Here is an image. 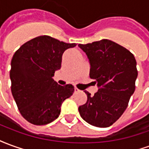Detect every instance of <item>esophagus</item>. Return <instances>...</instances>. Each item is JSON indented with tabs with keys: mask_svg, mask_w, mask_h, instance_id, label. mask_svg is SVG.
Wrapping results in <instances>:
<instances>
[{
	"mask_svg": "<svg viewBox=\"0 0 149 149\" xmlns=\"http://www.w3.org/2000/svg\"><path fill=\"white\" fill-rule=\"evenodd\" d=\"M74 90H75V93H77V92H80V90H79V89H78V88L77 87L74 88Z\"/></svg>",
	"mask_w": 149,
	"mask_h": 149,
	"instance_id": "esophagus-1",
	"label": "esophagus"
}]
</instances>
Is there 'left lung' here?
Wrapping results in <instances>:
<instances>
[{
  "instance_id": "8db88e82",
  "label": "left lung",
  "mask_w": 149,
  "mask_h": 149,
  "mask_svg": "<svg viewBox=\"0 0 149 149\" xmlns=\"http://www.w3.org/2000/svg\"><path fill=\"white\" fill-rule=\"evenodd\" d=\"M90 63L89 76L98 91L79 107L80 115L88 124L106 128L114 124L127 109L136 88L138 72L134 56L125 47L103 39L78 45Z\"/></svg>"
}]
</instances>
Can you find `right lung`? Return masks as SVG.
I'll return each instance as SVG.
<instances>
[{"label": "right lung", "mask_w": 149, "mask_h": 149, "mask_svg": "<svg viewBox=\"0 0 149 149\" xmlns=\"http://www.w3.org/2000/svg\"><path fill=\"white\" fill-rule=\"evenodd\" d=\"M76 46L49 36L29 40L16 51L9 72L13 97L21 116L35 125H47L57 118L63 101L70 97L74 87L53 81L61 68L62 55Z\"/></svg>", "instance_id": "add662e5"}]
</instances>
